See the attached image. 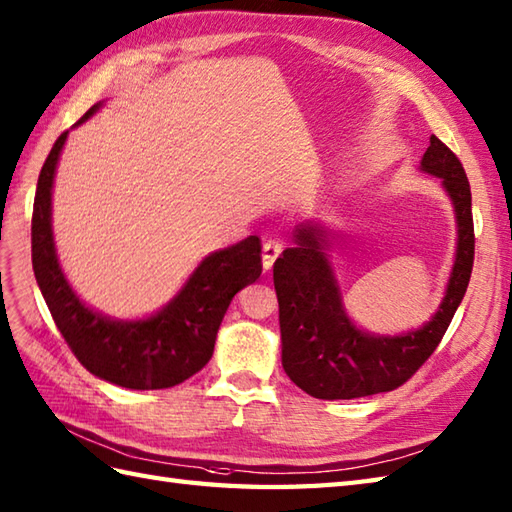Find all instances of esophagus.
I'll list each match as a JSON object with an SVG mask.
<instances>
[{"mask_svg":"<svg viewBox=\"0 0 512 512\" xmlns=\"http://www.w3.org/2000/svg\"><path fill=\"white\" fill-rule=\"evenodd\" d=\"M282 254V243L274 241V238H269V241L263 243V267L271 269L276 263V258Z\"/></svg>","mask_w":512,"mask_h":512,"instance_id":"obj_1","label":"esophagus"}]
</instances>
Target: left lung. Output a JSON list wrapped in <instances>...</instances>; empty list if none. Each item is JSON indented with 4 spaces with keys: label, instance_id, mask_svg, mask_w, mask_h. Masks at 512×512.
<instances>
[{
    "label": "left lung",
    "instance_id": "left-lung-1",
    "mask_svg": "<svg viewBox=\"0 0 512 512\" xmlns=\"http://www.w3.org/2000/svg\"><path fill=\"white\" fill-rule=\"evenodd\" d=\"M420 168L442 179L458 219V252L447 295L423 328L407 335L377 337L359 331L348 320L326 256L328 234L322 225L298 227L295 245L274 263L282 368L300 390L315 399H359L396 390L412 379L438 348L467 293L475 254L467 173L456 153L436 135L429 138Z\"/></svg>",
    "mask_w": 512,
    "mask_h": 512
}]
</instances>
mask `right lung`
Segmentation results:
<instances>
[{"instance_id": "obj_1", "label": "right lung", "mask_w": 512, "mask_h": 512, "mask_svg": "<svg viewBox=\"0 0 512 512\" xmlns=\"http://www.w3.org/2000/svg\"><path fill=\"white\" fill-rule=\"evenodd\" d=\"M96 109L98 105L89 109L83 120ZM65 138L67 131L45 157L32 208V269L52 320L74 357L100 379L129 390H164L184 383L210 361L234 295L263 271L260 238L249 236L208 256L175 300L149 320L116 322L94 313L67 285L52 241V181Z\"/></svg>"}]
</instances>
